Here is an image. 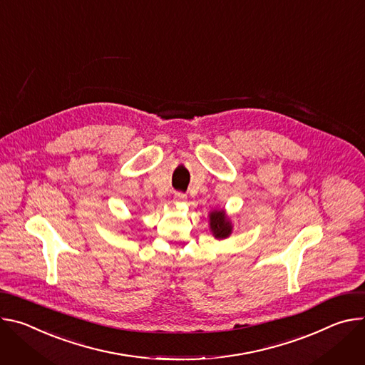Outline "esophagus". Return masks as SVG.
I'll return each instance as SVG.
<instances>
[{
	"label": "esophagus",
	"instance_id": "obj_1",
	"mask_svg": "<svg viewBox=\"0 0 365 365\" xmlns=\"http://www.w3.org/2000/svg\"><path fill=\"white\" fill-rule=\"evenodd\" d=\"M174 201H175V203H185L187 195L182 194V192H177L175 197H174Z\"/></svg>",
	"mask_w": 365,
	"mask_h": 365
}]
</instances>
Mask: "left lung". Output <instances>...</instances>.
<instances>
[{
    "label": "left lung",
    "instance_id": "left-lung-1",
    "mask_svg": "<svg viewBox=\"0 0 365 365\" xmlns=\"http://www.w3.org/2000/svg\"><path fill=\"white\" fill-rule=\"evenodd\" d=\"M209 227H210L212 235H213L217 240H222V239L229 237V236L232 235V230H233L232 220H230V217L226 215V210H225V209L213 210V212L209 213Z\"/></svg>",
    "mask_w": 365,
    "mask_h": 365
}]
</instances>
